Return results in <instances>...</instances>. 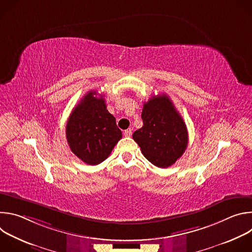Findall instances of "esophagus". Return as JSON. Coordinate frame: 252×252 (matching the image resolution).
Returning a JSON list of instances; mask_svg holds the SVG:
<instances>
[{
  "label": "esophagus",
  "instance_id": "34e87169",
  "mask_svg": "<svg viewBox=\"0 0 252 252\" xmlns=\"http://www.w3.org/2000/svg\"><path fill=\"white\" fill-rule=\"evenodd\" d=\"M124 134H125V136H130V135H131V129H130V128L126 129V130L124 131Z\"/></svg>",
  "mask_w": 252,
  "mask_h": 252
}]
</instances>
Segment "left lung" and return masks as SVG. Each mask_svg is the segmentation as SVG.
<instances>
[{"label": "left lung", "mask_w": 252, "mask_h": 252, "mask_svg": "<svg viewBox=\"0 0 252 252\" xmlns=\"http://www.w3.org/2000/svg\"><path fill=\"white\" fill-rule=\"evenodd\" d=\"M143 126L132 138L145 158L158 167L172 165L187 150L189 132L170 98L162 94L143 103Z\"/></svg>", "instance_id": "left-lung-1"}]
</instances>
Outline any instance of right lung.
Returning a JSON list of instances; mask_svg holds the SVG:
<instances>
[{"instance_id":"right-lung-1","label":"right lung","mask_w":252,"mask_h":252,"mask_svg":"<svg viewBox=\"0 0 252 252\" xmlns=\"http://www.w3.org/2000/svg\"><path fill=\"white\" fill-rule=\"evenodd\" d=\"M89 92L71 112L65 127L70 151L90 165L102 162L122 138L116 119L106 110L104 98Z\"/></svg>"}]
</instances>
